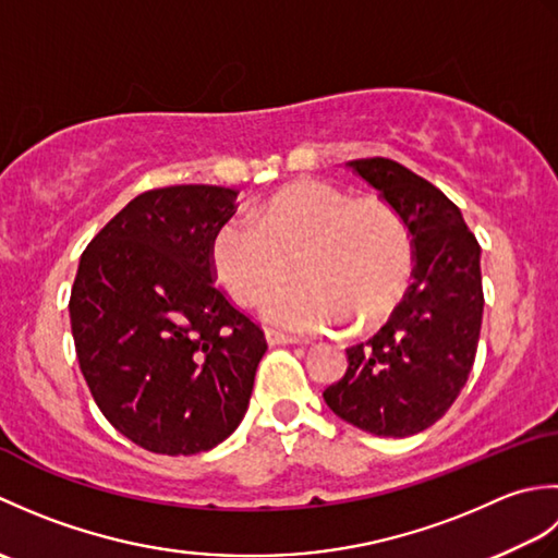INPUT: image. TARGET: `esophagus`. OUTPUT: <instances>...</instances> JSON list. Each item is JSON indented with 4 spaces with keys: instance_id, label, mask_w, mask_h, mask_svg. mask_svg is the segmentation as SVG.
I'll return each instance as SVG.
<instances>
[{
    "instance_id": "1",
    "label": "esophagus",
    "mask_w": 558,
    "mask_h": 558,
    "mask_svg": "<svg viewBox=\"0 0 558 558\" xmlns=\"http://www.w3.org/2000/svg\"><path fill=\"white\" fill-rule=\"evenodd\" d=\"M266 340H268V345H294V342H300L298 338L278 333V330H266Z\"/></svg>"
}]
</instances>
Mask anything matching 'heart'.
<instances>
[{"label": "heart", "instance_id": "b5f03b06", "mask_svg": "<svg viewBox=\"0 0 558 558\" xmlns=\"http://www.w3.org/2000/svg\"><path fill=\"white\" fill-rule=\"evenodd\" d=\"M294 270L302 280L264 304L270 324L316 333L348 318L354 330L381 326L412 278L408 225L388 201L352 198L336 184L302 180L276 189L230 218L210 240V268L236 304H256Z\"/></svg>", "mask_w": 558, "mask_h": 558}]
</instances>
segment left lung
Returning a JSON list of instances; mask_svg holds the SVG:
<instances>
[{
    "label": "left lung",
    "instance_id": "obj_1",
    "mask_svg": "<svg viewBox=\"0 0 558 558\" xmlns=\"http://www.w3.org/2000/svg\"><path fill=\"white\" fill-rule=\"evenodd\" d=\"M405 220L414 268L408 294L348 372L324 390L338 417L376 436L424 432L448 412L475 364L484 292L480 244L441 189L388 158L350 160Z\"/></svg>",
    "mask_w": 558,
    "mask_h": 558
}]
</instances>
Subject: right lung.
<instances>
[{
  "instance_id": "1",
  "label": "right lung",
  "mask_w": 558,
  "mask_h": 558,
  "mask_svg": "<svg viewBox=\"0 0 558 558\" xmlns=\"http://www.w3.org/2000/svg\"><path fill=\"white\" fill-rule=\"evenodd\" d=\"M236 189H150L93 236L69 316L83 378L117 432L162 456H192L242 422L268 342L216 286L210 240Z\"/></svg>"
}]
</instances>
